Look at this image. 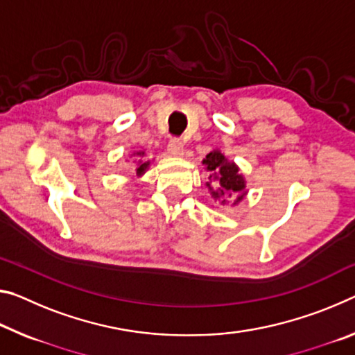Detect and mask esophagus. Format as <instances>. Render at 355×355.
<instances>
[{
    "label": "esophagus",
    "mask_w": 355,
    "mask_h": 355,
    "mask_svg": "<svg viewBox=\"0 0 355 355\" xmlns=\"http://www.w3.org/2000/svg\"><path fill=\"white\" fill-rule=\"evenodd\" d=\"M167 155L172 156V157H182L184 155L183 144L180 142L178 139L171 140V142H168V145H167Z\"/></svg>",
    "instance_id": "1"
}]
</instances>
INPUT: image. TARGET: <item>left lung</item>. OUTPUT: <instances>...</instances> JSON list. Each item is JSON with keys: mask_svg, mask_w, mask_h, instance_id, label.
I'll return each mask as SVG.
<instances>
[{"mask_svg": "<svg viewBox=\"0 0 355 355\" xmlns=\"http://www.w3.org/2000/svg\"><path fill=\"white\" fill-rule=\"evenodd\" d=\"M202 166L208 172L205 187L215 202L223 205H239L246 198V178L234 161L227 159L219 148H213L202 159Z\"/></svg>", "mask_w": 355, "mask_h": 355, "instance_id": "obj_1", "label": "left lung"}]
</instances>
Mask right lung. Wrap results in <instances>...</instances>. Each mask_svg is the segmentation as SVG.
I'll return each instance as SVG.
<instances>
[{
  "mask_svg": "<svg viewBox=\"0 0 355 355\" xmlns=\"http://www.w3.org/2000/svg\"><path fill=\"white\" fill-rule=\"evenodd\" d=\"M132 156H136V173H137V177H144L150 168V166L153 164V157L147 156V150H145V148L136 150L129 157H132Z\"/></svg>",
  "mask_w": 355,
  "mask_h": 355,
  "instance_id": "add662e5",
  "label": "right lung"
}]
</instances>
